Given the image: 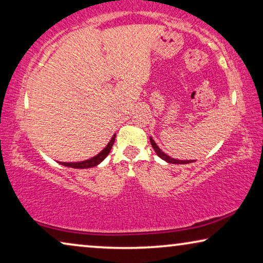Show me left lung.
<instances>
[{
  "mask_svg": "<svg viewBox=\"0 0 263 263\" xmlns=\"http://www.w3.org/2000/svg\"><path fill=\"white\" fill-rule=\"evenodd\" d=\"M150 143H151V145H153V147H154L155 153H156L158 156L162 158V160L167 161L168 163H173V164H187V163H192V162H194V161H180V160H175V158L169 157L168 155H165L163 151H162L160 147L156 145V143L154 142L153 138H150Z\"/></svg>",
  "mask_w": 263,
  "mask_h": 263,
  "instance_id": "left-lung-1",
  "label": "left lung"
}]
</instances>
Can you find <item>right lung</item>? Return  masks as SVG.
I'll use <instances>...</instances> for the list:
<instances>
[{
    "label": "right lung",
    "instance_id": "1",
    "mask_svg": "<svg viewBox=\"0 0 263 263\" xmlns=\"http://www.w3.org/2000/svg\"><path fill=\"white\" fill-rule=\"evenodd\" d=\"M114 139H116V135L112 137V139H110V142L108 144H107V146L105 147V149H103L99 155H96L95 157L90 158V160L76 162V163H66V162H59V163L65 165V167H71V168H77V169H86V168L95 167V165H98L100 162H102L103 160H105L107 155L109 154V151H110V149H112V146L114 144Z\"/></svg>",
    "mask_w": 263,
    "mask_h": 263
}]
</instances>
